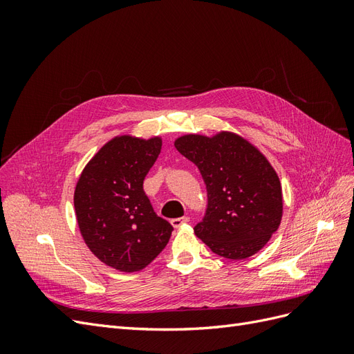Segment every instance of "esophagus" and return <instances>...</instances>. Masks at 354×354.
<instances>
[{"label":"esophagus","instance_id":"obj_1","mask_svg":"<svg viewBox=\"0 0 354 354\" xmlns=\"http://www.w3.org/2000/svg\"><path fill=\"white\" fill-rule=\"evenodd\" d=\"M187 221H189V217H180V218H173V220H171V224H173V227H181Z\"/></svg>","mask_w":354,"mask_h":354}]
</instances>
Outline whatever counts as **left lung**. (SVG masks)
Segmentation results:
<instances>
[{
	"label": "left lung",
	"mask_w": 354,
	"mask_h": 354,
	"mask_svg": "<svg viewBox=\"0 0 354 354\" xmlns=\"http://www.w3.org/2000/svg\"><path fill=\"white\" fill-rule=\"evenodd\" d=\"M177 151L207 185L208 208L195 234L224 259L245 260L277 230L283 214L281 180L260 149L232 131L185 134Z\"/></svg>",
	"instance_id": "left-lung-1"
}]
</instances>
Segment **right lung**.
I'll use <instances>...</instances> for the list:
<instances>
[{"instance_id":"add662e5","label":"right lung","mask_w":354,"mask_h":354,"mask_svg":"<svg viewBox=\"0 0 354 354\" xmlns=\"http://www.w3.org/2000/svg\"><path fill=\"white\" fill-rule=\"evenodd\" d=\"M160 146V136H116L88 160L75 186L81 236L88 250L115 270H143L171 238L173 226L156 216L143 192V180Z\"/></svg>"}]
</instances>
